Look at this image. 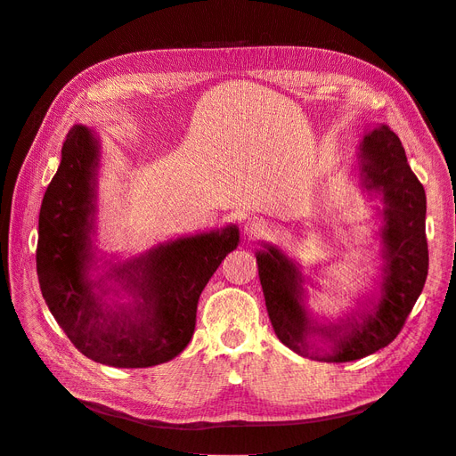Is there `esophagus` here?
Masks as SVG:
<instances>
[{"label": "esophagus", "instance_id": "esophagus-1", "mask_svg": "<svg viewBox=\"0 0 456 456\" xmlns=\"http://www.w3.org/2000/svg\"><path fill=\"white\" fill-rule=\"evenodd\" d=\"M243 232L247 233V238L258 240V238H262V236H266V233L270 232V228H268L266 220L253 216V218H247V223L243 224Z\"/></svg>", "mask_w": 456, "mask_h": 456}]
</instances>
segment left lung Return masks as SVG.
Wrapping results in <instances>:
<instances>
[{"instance_id":"obj_1","label":"left lung","mask_w":456,"mask_h":456,"mask_svg":"<svg viewBox=\"0 0 456 456\" xmlns=\"http://www.w3.org/2000/svg\"><path fill=\"white\" fill-rule=\"evenodd\" d=\"M357 165L363 188L380 191L386 205L380 232L384 278L380 298L370 312L350 315L340 323H315L306 312L305 278L295 262L273 245L256 253L275 335L293 352L327 363L355 362L388 346L403 329L428 275L426 194L409 167L402 141L386 126H377L363 134ZM310 336H320L330 350L315 347Z\"/></svg>"}]
</instances>
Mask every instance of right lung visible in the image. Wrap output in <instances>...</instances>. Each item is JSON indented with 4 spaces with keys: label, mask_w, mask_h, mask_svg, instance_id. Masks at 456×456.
I'll return each instance as SVG.
<instances>
[{
    "label": "right lung",
    "mask_w": 456,
    "mask_h": 456,
    "mask_svg": "<svg viewBox=\"0 0 456 456\" xmlns=\"http://www.w3.org/2000/svg\"><path fill=\"white\" fill-rule=\"evenodd\" d=\"M96 167V136L74 126L39 209L36 266L41 295L66 337L89 360L121 369L165 363L191 340L200 295L238 247L240 232L226 226L161 243L93 281ZM104 279L119 281L135 297L134 305H106Z\"/></svg>",
    "instance_id": "add662e5"
}]
</instances>
